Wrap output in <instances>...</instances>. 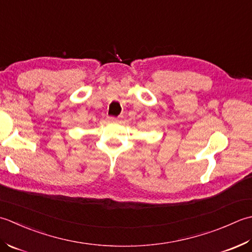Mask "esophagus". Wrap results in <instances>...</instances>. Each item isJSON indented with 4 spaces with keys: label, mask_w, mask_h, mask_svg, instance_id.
<instances>
[{
    "label": "esophagus",
    "mask_w": 252,
    "mask_h": 252,
    "mask_svg": "<svg viewBox=\"0 0 252 252\" xmlns=\"http://www.w3.org/2000/svg\"><path fill=\"white\" fill-rule=\"evenodd\" d=\"M109 122L116 123V122H119V119H117V117H109Z\"/></svg>",
    "instance_id": "1"
}]
</instances>
